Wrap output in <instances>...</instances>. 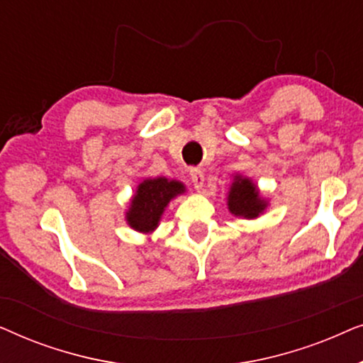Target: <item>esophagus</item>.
Here are the masks:
<instances>
[{
  "label": "esophagus",
  "instance_id": "1",
  "mask_svg": "<svg viewBox=\"0 0 363 363\" xmlns=\"http://www.w3.org/2000/svg\"><path fill=\"white\" fill-rule=\"evenodd\" d=\"M190 177H191V182L193 185L198 191L203 190V185H205V173H203L200 168H191L190 170Z\"/></svg>",
  "mask_w": 363,
  "mask_h": 363
}]
</instances>
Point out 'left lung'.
Masks as SVG:
<instances>
[{"instance_id":"1","label":"left lung","mask_w":363,"mask_h":363,"mask_svg":"<svg viewBox=\"0 0 363 363\" xmlns=\"http://www.w3.org/2000/svg\"><path fill=\"white\" fill-rule=\"evenodd\" d=\"M226 205L231 215L246 220H255L266 211L269 201L261 195L259 188L251 178L235 175L226 196Z\"/></svg>"}]
</instances>
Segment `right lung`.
<instances>
[{
    "label": "right lung",
    "instance_id": "obj_1",
    "mask_svg": "<svg viewBox=\"0 0 363 363\" xmlns=\"http://www.w3.org/2000/svg\"><path fill=\"white\" fill-rule=\"evenodd\" d=\"M185 191V183L178 180H168L165 177L145 178L138 183L128 203L125 211L127 225L143 235H150L160 225L168 203Z\"/></svg>",
    "mask_w": 363,
    "mask_h": 363
}]
</instances>
